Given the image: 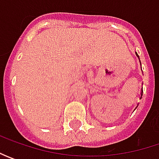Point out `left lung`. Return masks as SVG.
I'll return each mask as SVG.
<instances>
[{
  "instance_id": "1",
  "label": "left lung",
  "mask_w": 159,
  "mask_h": 159,
  "mask_svg": "<svg viewBox=\"0 0 159 159\" xmlns=\"http://www.w3.org/2000/svg\"><path fill=\"white\" fill-rule=\"evenodd\" d=\"M136 57L139 58V56L137 55V53H136ZM139 60H140V59H139ZM140 63H141V62H140ZM143 89H142V95H141V98H142V96H143ZM137 106H138V105H137ZM136 108H137V107H136Z\"/></svg>"
}]
</instances>
